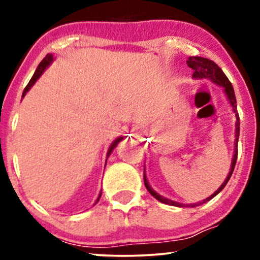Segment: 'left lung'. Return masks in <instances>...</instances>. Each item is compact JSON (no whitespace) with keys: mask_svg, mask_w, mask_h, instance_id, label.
<instances>
[{"mask_svg":"<svg viewBox=\"0 0 260 260\" xmlns=\"http://www.w3.org/2000/svg\"><path fill=\"white\" fill-rule=\"evenodd\" d=\"M187 63L191 70H194L193 78H195V79H208V80H211L212 83H214L216 85H219V86L223 87V91H225L227 98H229L230 104L232 105L233 111H234V113H236V118H237V122H236V142H234V155H233V158H232V165H231V170H230L229 175H227V177H226V180L223 181V183L219 187V189L215 190L214 194H212L209 198L205 199V200L202 201V204H204V202L209 201L211 199L214 198L215 195H218L220 191H221L223 188H225L227 182H229L231 175H232L234 167H236L237 157H238V140H239L240 122H239V115H238V112H237V99H236V94H234L233 86H232V84H231V81L229 80V78L226 77V74L222 72V70L220 69V67L216 65L214 61H212V60L206 59V58H201V56H189V58H188V60H187ZM144 184H145V188H147L149 193H150L152 197L156 199V200L162 202V204L170 205V206H176V207H184V205L179 204V202H176V201L169 200V199L163 198L159 194L156 193V191L152 189L150 186H149L147 176H145V169H144ZM199 205H201V204H199ZM190 206H191V207H194L195 205H190Z\"/></svg>","mask_w":260,"mask_h":260,"instance_id":"8db88e82","label":"left lung"}]
</instances>
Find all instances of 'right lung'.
I'll return each mask as SVG.
<instances>
[{
	"instance_id": "obj_1",
	"label": "right lung",
	"mask_w": 260,
	"mask_h": 260,
	"mask_svg": "<svg viewBox=\"0 0 260 260\" xmlns=\"http://www.w3.org/2000/svg\"><path fill=\"white\" fill-rule=\"evenodd\" d=\"M53 61V55L52 54H47L44 58V60H42V61L39 63V66H38V69H37V71H35V73H34V76L31 77V79L29 80V83H28V85L26 86V88H24V91H23V93H22V97H24V95H26V93L28 91H29V88L33 86V85L35 84V81H37L39 78H40V76L42 73H44V71L46 70V67H48L49 65H51V62ZM123 140V137H118L117 138L116 141H113V143L111 144V147L109 148V151H108V157L110 156V154H111L112 152V150L113 149L116 148V145L119 143L120 141ZM101 195H102V193L99 194V197H98V199H97V202L99 201V199H101Z\"/></svg>"
}]
</instances>
